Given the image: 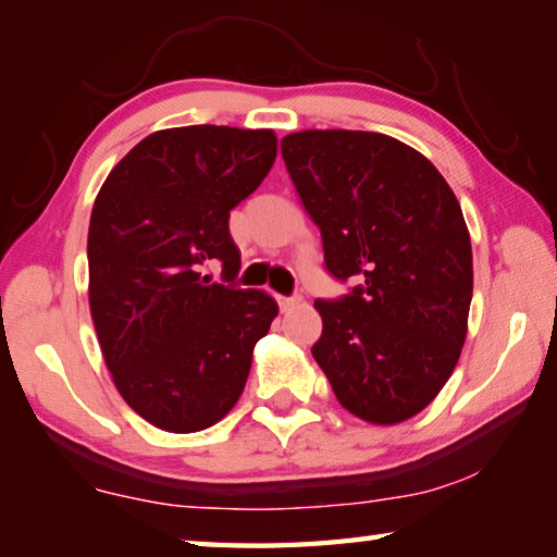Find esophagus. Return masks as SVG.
I'll return each instance as SVG.
<instances>
[{
  "instance_id": "1",
  "label": "esophagus",
  "mask_w": 557,
  "mask_h": 557,
  "mask_svg": "<svg viewBox=\"0 0 557 557\" xmlns=\"http://www.w3.org/2000/svg\"><path fill=\"white\" fill-rule=\"evenodd\" d=\"M299 301H301V297H299V295H292V297H277V305H280L282 312H287V309H292L295 305H299Z\"/></svg>"
}]
</instances>
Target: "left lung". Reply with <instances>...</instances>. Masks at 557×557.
Wrapping results in <instances>:
<instances>
[{
    "label": "left lung",
    "instance_id": "obj_1",
    "mask_svg": "<svg viewBox=\"0 0 557 557\" xmlns=\"http://www.w3.org/2000/svg\"><path fill=\"white\" fill-rule=\"evenodd\" d=\"M324 265L356 285L314 299L312 356L338 403L375 425L428 408L455 371L471 305V243L430 159L381 132L305 129L280 143Z\"/></svg>",
    "mask_w": 557,
    "mask_h": 557
}]
</instances>
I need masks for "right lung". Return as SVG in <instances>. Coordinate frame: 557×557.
<instances>
[{
  "instance_id": "right-lung-1",
  "label": "right lung",
  "mask_w": 557,
  "mask_h": 557,
  "mask_svg": "<svg viewBox=\"0 0 557 557\" xmlns=\"http://www.w3.org/2000/svg\"><path fill=\"white\" fill-rule=\"evenodd\" d=\"M277 157L272 129L191 125L145 137L90 213V314L117 391L147 422L199 432L248 381L277 301L240 289L231 211ZM221 261L223 283L200 275Z\"/></svg>"
}]
</instances>
